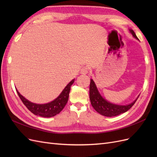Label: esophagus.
Segmentation results:
<instances>
[{"instance_id": "34e87169", "label": "esophagus", "mask_w": 157, "mask_h": 157, "mask_svg": "<svg viewBox=\"0 0 157 157\" xmlns=\"http://www.w3.org/2000/svg\"><path fill=\"white\" fill-rule=\"evenodd\" d=\"M88 71H89L88 67H87L86 66H85V67H83L81 69V71H80V73L82 74V75H86L88 73Z\"/></svg>"}]
</instances>
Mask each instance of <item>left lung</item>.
I'll list each match as a JSON object with an SVG mask.
<instances>
[{
  "label": "left lung",
  "instance_id": "1",
  "mask_svg": "<svg viewBox=\"0 0 157 157\" xmlns=\"http://www.w3.org/2000/svg\"><path fill=\"white\" fill-rule=\"evenodd\" d=\"M130 33L134 38L138 40L134 31L132 29H130ZM138 98V97H137ZM137 98L134 101H133L129 105H119L117 104H113L107 101L106 99H104L101 94H99L98 90L95 84V82L92 79H90V102L94 109L98 113L105 117H115L122 113L126 112L134 105Z\"/></svg>",
  "mask_w": 157,
  "mask_h": 157
}]
</instances>
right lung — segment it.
Here are the masks:
<instances>
[{"mask_svg": "<svg viewBox=\"0 0 157 157\" xmlns=\"http://www.w3.org/2000/svg\"><path fill=\"white\" fill-rule=\"evenodd\" d=\"M74 81L75 79L71 80L65 86L59 96L54 101L46 104H36L32 103L22 96L17 91V90H16V91L23 104L34 115L42 117H52L59 114L67 104L71 86L73 84Z\"/></svg>", "mask_w": 157, "mask_h": 157, "instance_id": "obj_1", "label": "right lung"}]
</instances>
